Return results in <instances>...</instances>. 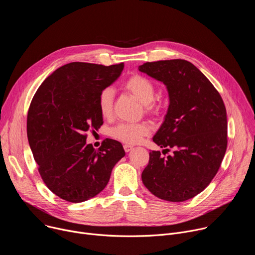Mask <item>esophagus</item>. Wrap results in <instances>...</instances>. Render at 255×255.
<instances>
[{"label": "esophagus", "instance_id": "34e87169", "mask_svg": "<svg viewBox=\"0 0 255 255\" xmlns=\"http://www.w3.org/2000/svg\"><path fill=\"white\" fill-rule=\"evenodd\" d=\"M133 149V146H131V145H128V144H125L124 145V150H125V152H129V151H131Z\"/></svg>", "mask_w": 255, "mask_h": 255}]
</instances>
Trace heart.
<instances>
[{
	"mask_svg": "<svg viewBox=\"0 0 255 255\" xmlns=\"http://www.w3.org/2000/svg\"><path fill=\"white\" fill-rule=\"evenodd\" d=\"M123 88L140 103L145 105V111L147 113L153 115H157L159 113L160 107L153 102L155 87L148 79L134 75L125 82ZM114 96L115 93L112 88L104 89L99 95L98 107L101 115L104 118H110L112 116ZM149 133L150 126L146 122L120 123L110 130L111 137L126 144H137L145 136H148Z\"/></svg>",
	"mask_w": 255,
	"mask_h": 255,
	"instance_id": "b5f03b06",
	"label": "heart"
}]
</instances>
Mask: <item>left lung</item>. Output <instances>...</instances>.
<instances>
[{"instance_id":"obj_1","label":"left lung","mask_w":255,"mask_h":255,"mask_svg":"<svg viewBox=\"0 0 255 255\" xmlns=\"http://www.w3.org/2000/svg\"><path fill=\"white\" fill-rule=\"evenodd\" d=\"M166 87L169 105L152 138L172 155L149 152L142 183L155 197L184 202L203 192L219 169L227 148L223 100L203 72L184 59L146 62L138 67Z\"/></svg>"}]
</instances>
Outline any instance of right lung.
<instances>
[{
  "instance_id": "1",
  "label": "right lung",
  "mask_w": 255,
  "mask_h": 255,
  "mask_svg": "<svg viewBox=\"0 0 255 255\" xmlns=\"http://www.w3.org/2000/svg\"><path fill=\"white\" fill-rule=\"evenodd\" d=\"M123 68L124 63L70 62L52 72L32 99L27 117L30 148L47 188L67 202L82 203L100 194L125 155L116 140H104L98 150L86 141V133L103 124L100 93Z\"/></svg>"
}]
</instances>
